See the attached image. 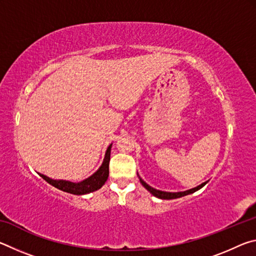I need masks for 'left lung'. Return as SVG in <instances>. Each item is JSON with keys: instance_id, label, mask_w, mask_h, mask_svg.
I'll return each instance as SVG.
<instances>
[{"instance_id": "left-lung-1", "label": "left lung", "mask_w": 256, "mask_h": 256, "mask_svg": "<svg viewBox=\"0 0 256 256\" xmlns=\"http://www.w3.org/2000/svg\"><path fill=\"white\" fill-rule=\"evenodd\" d=\"M140 182H141V184L144 185V188H146V190H148L151 194H154V196H157V198H162V200H172V198H177L185 196H188V194L194 193V192H196V190H200L201 188H203V186H204V185L208 183V182H204V183H202L201 185L196 186V188H190V190H184V192L172 193V192H164V190H156V188H151V186H149L148 184L146 183L144 180H142L141 178H140Z\"/></svg>"}]
</instances>
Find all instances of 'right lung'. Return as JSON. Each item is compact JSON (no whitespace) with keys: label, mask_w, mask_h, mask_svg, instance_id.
I'll use <instances>...</instances> for the list:
<instances>
[{"label":"right lung","mask_w":256,"mask_h":256,"mask_svg":"<svg viewBox=\"0 0 256 256\" xmlns=\"http://www.w3.org/2000/svg\"><path fill=\"white\" fill-rule=\"evenodd\" d=\"M110 148H112V144L108 146L105 154V159H104L100 168H99L94 175L90 176L89 178L79 182V183H72V182H68V180H52L42 174H40V175L47 182V183L53 185L54 188H58L60 190H64V192L76 194V196H82V194L94 192V190H99L104 184L106 183L108 175H110Z\"/></svg>","instance_id":"add662e5"}]
</instances>
